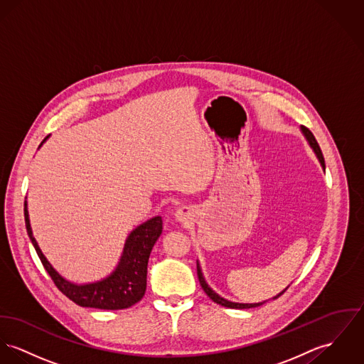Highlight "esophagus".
<instances>
[{
	"label": "esophagus",
	"mask_w": 364,
	"mask_h": 364,
	"mask_svg": "<svg viewBox=\"0 0 364 364\" xmlns=\"http://www.w3.org/2000/svg\"><path fill=\"white\" fill-rule=\"evenodd\" d=\"M175 218L178 223H189L192 220V211L189 207H179L175 213Z\"/></svg>",
	"instance_id": "esophagus-1"
}]
</instances>
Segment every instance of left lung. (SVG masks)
<instances>
[{
	"mask_svg": "<svg viewBox=\"0 0 364 364\" xmlns=\"http://www.w3.org/2000/svg\"><path fill=\"white\" fill-rule=\"evenodd\" d=\"M300 131L303 133V136L306 137V140H307V143L310 144V147L313 149V151H314V154L317 156V159H318V161H320V164L323 166V169L326 171V163H324V157H323V153H321V149H320V146H318V143H317V140H316V137H314V134L310 132L306 127H300ZM198 281H200V285H201V288H203V291L207 294V296L211 299L213 301H215L217 304H221V306H224V307H230V309H250V307H257V306H262L263 303H265L267 300L264 301H259V303H236V301H231V300H227V299L223 298V296H220L218 294H215L210 287H208V284L205 282V279H204V277H203V272H201V267L198 264ZM288 289V287L282 291V292H279L277 296H274L272 299L279 298L285 291Z\"/></svg>",
	"mask_w": 364,
	"mask_h": 364,
	"instance_id": "left-lung-1",
	"label": "left lung"
}]
</instances>
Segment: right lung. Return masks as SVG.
I'll use <instances>...</instances> for the list:
<instances>
[{
    "label": "right lung",
    "instance_id": "1",
    "mask_svg": "<svg viewBox=\"0 0 364 364\" xmlns=\"http://www.w3.org/2000/svg\"><path fill=\"white\" fill-rule=\"evenodd\" d=\"M48 139V136L41 141ZM25 224L26 231L33 243L36 253L46 271L50 274L51 279L57 288L76 304L82 307H93L101 310H121L128 309L144 296L147 285V263L153 246L163 232V220L160 215L147 220L146 223L137 225L133 230L124 245L121 259L114 271L105 278L89 282V284H75L64 278L51 263L46 259L37 240L34 239L28 201L25 200Z\"/></svg>",
    "mask_w": 364,
    "mask_h": 364
}]
</instances>
